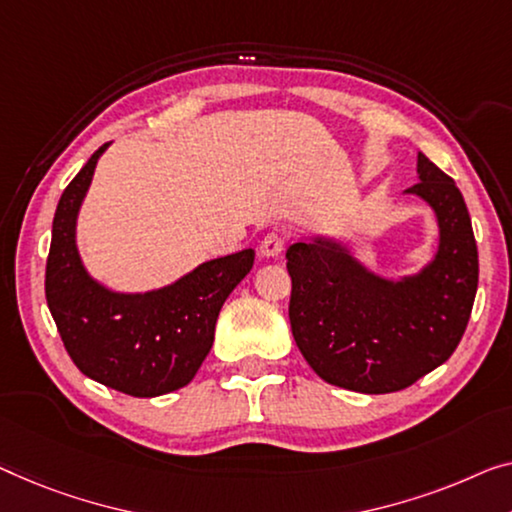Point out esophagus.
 Returning a JSON list of instances; mask_svg holds the SVG:
<instances>
[{
	"label": "esophagus",
	"mask_w": 512,
	"mask_h": 512,
	"mask_svg": "<svg viewBox=\"0 0 512 512\" xmlns=\"http://www.w3.org/2000/svg\"><path fill=\"white\" fill-rule=\"evenodd\" d=\"M285 243H287L285 234L269 232L262 239V243H259V250H262V255H266V257H278L282 250H285Z\"/></svg>",
	"instance_id": "esophagus-1"
}]
</instances>
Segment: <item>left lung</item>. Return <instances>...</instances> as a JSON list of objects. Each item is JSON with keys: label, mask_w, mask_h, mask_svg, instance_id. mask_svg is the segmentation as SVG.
<instances>
[{"label": "left lung", "mask_w": 512, "mask_h": 512, "mask_svg": "<svg viewBox=\"0 0 512 512\" xmlns=\"http://www.w3.org/2000/svg\"><path fill=\"white\" fill-rule=\"evenodd\" d=\"M409 193L437 211L441 246L418 278L386 282L331 243L287 250L289 324L312 370L358 393H395L448 361L467 331L478 289V248L455 181L418 154Z\"/></svg>", "instance_id": "1"}]
</instances>
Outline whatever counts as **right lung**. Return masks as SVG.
<instances>
[{
	"instance_id": "add662e5",
	"label": "right lung",
	"mask_w": 512,
	"mask_h": 512,
	"mask_svg": "<svg viewBox=\"0 0 512 512\" xmlns=\"http://www.w3.org/2000/svg\"><path fill=\"white\" fill-rule=\"evenodd\" d=\"M105 147L91 154L59 197L45 299L82 375L133 398H156L179 391L200 370L213 345L218 312L253 269L255 250L211 259L172 287L142 296L112 294L96 285L75 250V216Z\"/></svg>"
}]
</instances>
